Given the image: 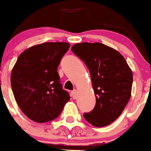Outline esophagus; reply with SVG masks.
I'll return each mask as SVG.
<instances>
[{"instance_id":"34e87169","label":"esophagus","mask_w":151,"mask_h":151,"mask_svg":"<svg viewBox=\"0 0 151 151\" xmlns=\"http://www.w3.org/2000/svg\"><path fill=\"white\" fill-rule=\"evenodd\" d=\"M77 95L78 93L76 90H74L71 92V97L74 98V99H76V98H77Z\"/></svg>"}]
</instances>
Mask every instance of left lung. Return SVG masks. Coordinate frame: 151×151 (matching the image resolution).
<instances>
[{
    "label": "left lung",
    "instance_id": "1",
    "mask_svg": "<svg viewBox=\"0 0 151 151\" xmlns=\"http://www.w3.org/2000/svg\"><path fill=\"white\" fill-rule=\"evenodd\" d=\"M71 50L89 70L96 105L84 117L95 127L111 124L128 104L132 85V72L123 55L99 43L75 44Z\"/></svg>",
    "mask_w": 151,
    "mask_h": 151
}]
</instances>
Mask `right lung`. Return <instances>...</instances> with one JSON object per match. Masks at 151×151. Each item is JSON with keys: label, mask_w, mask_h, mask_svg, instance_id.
I'll use <instances>...</instances> for the list:
<instances>
[{"label": "right lung", "mask_w": 151, "mask_h": 151, "mask_svg": "<svg viewBox=\"0 0 151 151\" xmlns=\"http://www.w3.org/2000/svg\"><path fill=\"white\" fill-rule=\"evenodd\" d=\"M66 42H46L25 50L13 67L10 81L19 108L30 119L46 123L56 119L70 100L58 73Z\"/></svg>", "instance_id": "1"}]
</instances>
